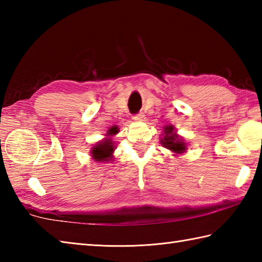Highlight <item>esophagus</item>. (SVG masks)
<instances>
[{"mask_svg": "<svg viewBox=\"0 0 262 262\" xmlns=\"http://www.w3.org/2000/svg\"><path fill=\"white\" fill-rule=\"evenodd\" d=\"M133 119H134L135 121H144V120H145V115L137 114L135 116H133Z\"/></svg>", "mask_w": 262, "mask_h": 262, "instance_id": "34e87169", "label": "esophagus"}]
</instances>
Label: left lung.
I'll return each instance as SVG.
<instances>
[{
	"label": "left lung",
	"instance_id": "left-lung-1",
	"mask_svg": "<svg viewBox=\"0 0 262 262\" xmlns=\"http://www.w3.org/2000/svg\"><path fill=\"white\" fill-rule=\"evenodd\" d=\"M160 143L162 144L163 147L170 149L174 157H179V154L186 153L188 148L187 142L180 135L177 134V130L172 125L165 126L163 128L162 137H161Z\"/></svg>",
	"mask_w": 262,
	"mask_h": 262
}]
</instances>
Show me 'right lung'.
I'll return each instance as SVG.
<instances>
[{
    "mask_svg": "<svg viewBox=\"0 0 262 262\" xmlns=\"http://www.w3.org/2000/svg\"><path fill=\"white\" fill-rule=\"evenodd\" d=\"M118 126L110 127L107 130V134H104V138L100 142L96 143L90 149L91 158L94 162H110L114 161V152H115V142L113 137L118 134Z\"/></svg>",
    "mask_w": 262,
    "mask_h": 262,
    "instance_id": "right-lung-1",
    "label": "right lung"
}]
</instances>
